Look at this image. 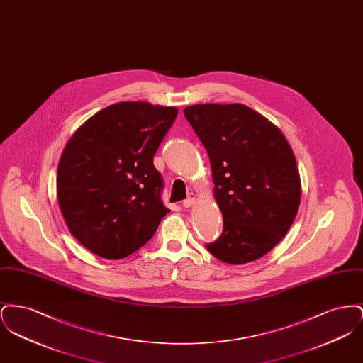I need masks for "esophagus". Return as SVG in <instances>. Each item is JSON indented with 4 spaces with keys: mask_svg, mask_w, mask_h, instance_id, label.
Masks as SVG:
<instances>
[{
    "mask_svg": "<svg viewBox=\"0 0 363 363\" xmlns=\"http://www.w3.org/2000/svg\"><path fill=\"white\" fill-rule=\"evenodd\" d=\"M194 199H196V196H194V193H189L188 194V197L182 201V206L185 208H189L193 203H194Z\"/></svg>",
    "mask_w": 363,
    "mask_h": 363,
    "instance_id": "1",
    "label": "esophagus"
}]
</instances>
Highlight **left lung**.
Wrapping results in <instances>:
<instances>
[{
  "mask_svg": "<svg viewBox=\"0 0 363 363\" xmlns=\"http://www.w3.org/2000/svg\"><path fill=\"white\" fill-rule=\"evenodd\" d=\"M207 150L223 233L206 247L227 264H246L287 234L301 201V179L289 141L241 104H194L184 110Z\"/></svg>",
  "mask_w": 363,
  "mask_h": 363,
  "instance_id": "8db88e82",
  "label": "left lung"
}]
</instances>
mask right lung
Wrapping results in <instances>:
<instances>
[{"label": "right lung", "mask_w": 363, "mask_h": 363, "mask_svg": "<svg viewBox=\"0 0 363 363\" xmlns=\"http://www.w3.org/2000/svg\"><path fill=\"white\" fill-rule=\"evenodd\" d=\"M178 110L111 104L72 136L57 170L58 203L72 235L104 259H123L152 238L170 212L154 156Z\"/></svg>", "instance_id": "obj_1"}]
</instances>
